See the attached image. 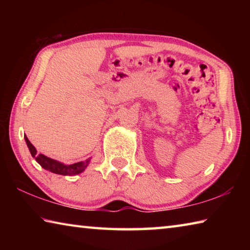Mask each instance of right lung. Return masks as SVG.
<instances>
[{"mask_svg": "<svg viewBox=\"0 0 250 250\" xmlns=\"http://www.w3.org/2000/svg\"><path fill=\"white\" fill-rule=\"evenodd\" d=\"M25 141H26V145L29 149V152L33 158H35L36 162L40 164L42 167H44L45 170H47L52 173H55V174H61V175H75V174H79L82 173L84 168L87 167L88 163H89L90 159H87L83 162H78V163H74L70 164V166H65L61 162H58L56 160H53L50 158H47L44 154H37V151L34 146L32 145L29 140L27 139L26 135H25Z\"/></svg>", "mask_w": 250, "mask_h": 250, "instance_id": "obj_1", "label": "right lung"}]
</instances>
